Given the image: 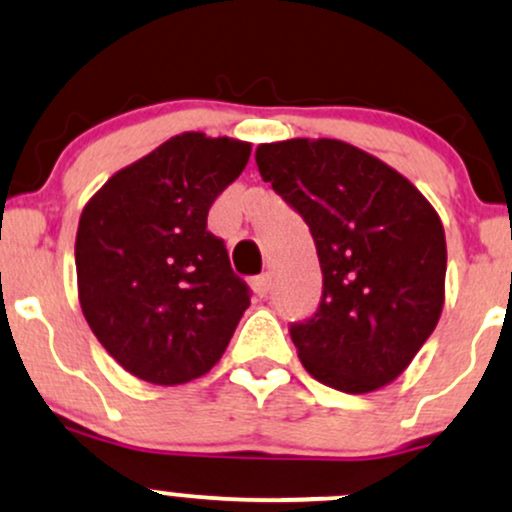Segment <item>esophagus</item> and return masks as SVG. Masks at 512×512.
Listing matches in <instances>:
<instances>
[{
    "label": "esophagus",
    "instance_id": "34e87169",
    "mask_svg": "<svg viewBox=\"0 0 512 512\" xmlns=\"http://www.w3.org/2000/svg\"><path fill=\"white\" fill-rule=\"evenodd\" d=\"M252 291L257 293L260 298H267L269 291H272V274H262L257 279H252Z\"/></svg>",
    "mask_w": 512,
    "mask_h": 512
}]
</instances>
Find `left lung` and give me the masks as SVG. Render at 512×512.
<instances>
[{
    "mask_svg": "<svg viewBox=\"0 0 512 512\" xmlns=\"http://www.w3.org/2000/svg\"><path fill=\"white\" fill-rule=\"evenodd\" d=\"M255 161L308 223L320 257V305L289 327L305 370L349 395L392 383L443 310L448 250L436 209L395 168L339 139L260 144Z\"/></svg>",
    "mask_w": 512,
    "mask_h": 512,
    "instance_id": "left-lung-1",
    "label": "left lung"
}]
</instances>
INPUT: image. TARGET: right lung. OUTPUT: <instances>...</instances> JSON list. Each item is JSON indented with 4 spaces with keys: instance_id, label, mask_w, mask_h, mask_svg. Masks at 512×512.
<instances>
[{
    "instance_id": "1",
    "label": "right lung",
    "mask_w": 512,
    "mask_h": 512,
    "mask_svg": "<svg viewBox=\"0 0 512 512\" xmlns=\"http://www.w3.org/2000/svg\"><path fill=\"white\" fill-rule=\"evenodd\" d=\"M248 158V142L178 134L117 170L81 211V310L105 351L146 383L209 373L248 310L250 286L207 231L211 204Z\"/></svg>"
}]
</instances>
